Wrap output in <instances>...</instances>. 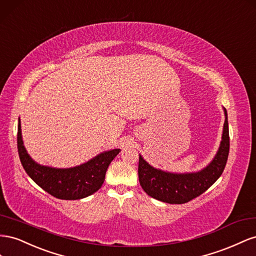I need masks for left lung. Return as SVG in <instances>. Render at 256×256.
Segmentation results:
<instances>
[{"label": "left lung", "mask_w": 256, "mask_h": 256, "mask_svg": "<svg viewBox=\"0 0 256 256\" xmlns=\"http://www.w3.org/2000/svg\"><path fill=\"white\" fill-rule=\"evenodd\" d=\"M225 121L220 148L214 158L205 168L197 172L172 174L156 170L140 156L138 177L144 191L158 200L168 204H184L200 196L220 178L230 152L228 112L224 108Z\"/></svg>", "instance_id": "1"}]
</instances>
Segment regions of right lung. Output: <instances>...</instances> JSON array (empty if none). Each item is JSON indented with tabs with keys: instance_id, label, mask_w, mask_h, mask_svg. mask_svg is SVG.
I'll list each match as a JSON object with an SVG mask.
<instances>
[{
	"instance_id": "1",
	"label": "right lung",
	"mask_w": 256,
	"mask_h": 256,
	"mask_svg": "<svg viewBox=\"0 0 256 256\" xmlns=\"http://www.w3.org/2000/svg\"><path fill=\"white\" fill-rule=\"evenodd\" d=\"M17 146L20 162L30 178L44 191L59 200H74L84 198L100 188L104 184L109 164L120 149L102 152L100 154L72 168H54L40 165L31 158L24 146L20 119L18 122Z\"/></svg>"
}]
</instances>
